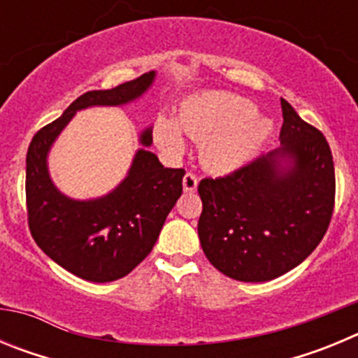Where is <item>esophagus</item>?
Listing matches in <instances>:
<instances>
[{
	"mask_svg": "<svg viewBox=\"0 0 358 358\" xmlns=\"http://www.w3.org/2000/svg\"><path fill=\"white\" fill-rule=\"evenodd\" d=\"M197 182H199V179L195 173H189V172L186 173V176L182 177V188H185L186 194H192V192H195V189H197Z\"/></svg>",
	"mask_w": 358,
	"mask_h": 358,
	"instance_id": "34e87169",
	"label": "esophagus"
}]
</instances>
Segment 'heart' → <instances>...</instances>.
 <instances>
[{"label":"heart","mask_w":358,"mask_h":358,"mask_svg":"<svg viewBox=\"0 0 358 358\" xmlns=\"http://www.w3.org/2000/svg\"><path fill=\"white\" fill-rule=\"evenodd\" d=\"M251 100L227 91H208L188 98L179 109V125L159 116L154 123V140L169 156L185 154L182 131L197 141H206L202 159L208 169L229 173L251 163L273 134V122L256 115Z\"/></svg>","instance_id":"1"}]
</instances>
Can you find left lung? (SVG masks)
Listing matches in <instances>:
<instances>
[{"instance_id": "obj_1", "label": "left lung", "mask_w": 358, "mask_h": 358, "mask_svg": "<svg viewBox=\"0 0 358 358\" xmlns=\"http://www.w3.org/2000/svg\"><path fill=\"white\" fill-rule=\"evenodd\" d=\"M281 110L280 148L229 176L199 182L202 251L233 280L258 283L289 273L312 255L330 226V145L283 98Z\"/></svg>"}]
</instances>
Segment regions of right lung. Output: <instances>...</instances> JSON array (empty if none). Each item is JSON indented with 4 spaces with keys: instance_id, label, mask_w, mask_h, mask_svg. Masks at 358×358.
I'll use <instances>...</instances> for the list:
<instances>
[{
    "instance_id": "right-lung-1",
    "label": "right lung",
    "mask_w": 358,
    "mask_h": 358,
    "mask_svg": "<svg viewBox=\"0 0 358 358\" xmlns=\"http://www.w3.org/2000/svg\"><path fill=\"white\" fill-rule=\"evenodd\" d=\"M156 78L148 71L113 90L87 91L61 118L31 138L27 152L28 226L36 243L75 276L107 283L127 276L148 256L170 210L182 194V169H164L156 154L140 148L127 177L110 194L75 201L61 194L48 172V152L57 136L80 109L125 106L140 98ZM140 143H152L150 127Z\"/></svg>"
}]
</instances>
